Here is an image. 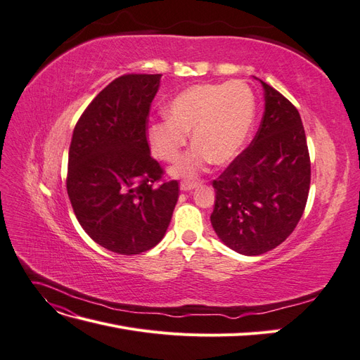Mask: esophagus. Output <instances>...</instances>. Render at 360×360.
<instances>
[{"label": "esophagus", "mask_w": 360, "mask_h": 360, "mask_svg": "<svg viewBox=\"0 0 360 360\" xmlns=\"http://www.w3.org/2000/svg\"><path fill=\"white\" fill-rule=\"evenodd\" d=\"M200 183V180H183L181 183H180V189L181 191H191V189H193L195 186H197V184Z\"/></svg>", "instance_id": "34e87169"}]
</instances>
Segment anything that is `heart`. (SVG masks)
<instances>
[{
    "label": "heart",
    "instance_id": "1",
    "mask_svg": "<svg viewBox=\"0 0 360 360\" xmlns=\"http://www.w3.org/2000/svg\"><path fill=\"white\" fill-rule=\"evenodd\" d=\"M167 122L148 130L156 156L177 160L192 132L195 146L172 168L176 176H195L213 160L222 165L243 148L255 118V96L243 81L189 86L167 108Z\"/></svg>",
    "mask_w": 360,
    "mask_h": 360
}]
</instances>
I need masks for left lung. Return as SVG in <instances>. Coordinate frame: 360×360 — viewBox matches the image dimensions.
Listing matches in <instances>:
<instances>
[{
    "label": "left lung",
    "mask_w": 360,
    "mask_h": 360,
    "mask_svg": "<svg viewBox=\"0 0 360 360\" xmlns=\"http://www.w3.org/2000/svg\"><path fill=\"white\" fill-rule=\"evenodd\" d=\"M261 84L266 106L258 132L212 183V225L226 246L243 255H261L285 240L304 212L311 184L297 108L274 86Z\"/></svg>",
    "instance_id": "8db88e82"
}]
</instances>
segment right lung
I'll return each instance as SVG.
<instances>
[{
	"label": "right lung",
	"mask_w": 360,
	"mask_h": 360,
	"mask_svg": "<svg viewBox=\"0 0 360 360\" xmlns=\"http://www.w3.org/2000/svg\"><path fill=\"white\" fill-rule=\"evenodd\" d=\"M162 75L118 76L85 108L69 148L66 188L76 219L93 240L136 255L165 236L179 200L147 141Z\"/></svg>",
	"instance_id": "add662e5"
}]
</instances>
